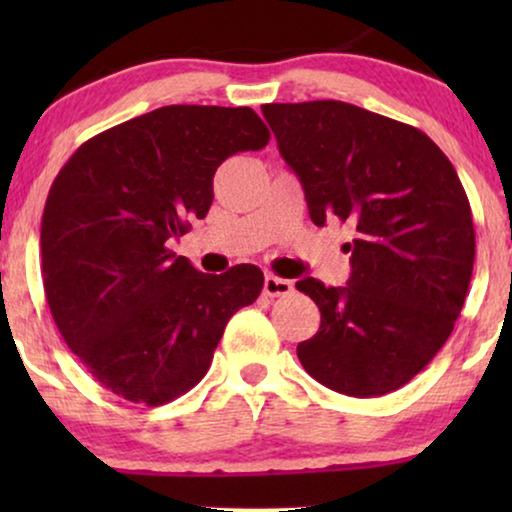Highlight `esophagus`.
Masks as SVG:
<instances>
[{
	"label": "esophagus",
	"mask_w": 512,
	"mask_h": 512,
	"mask_svg": "<svg viewBox=\"0 0 512 512\" xmlns=\"http://www.w3.org/2000/svg\"><path fill=\"white\" fill-rule=\"evenodd\" d=\"M293 291V284L289 279H282V277H275V275H268L263 282V293L270 298H279V296H289Z\"/></svg>",
	"instance_id": "34e87169"
}]
</instances>
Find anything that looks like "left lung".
<instances>
[{
  "mask_svg": "<svg viewBox=\"0 0 512 512\" xmlns=\"http://www.w3.org/2000/svg\"><path fill=\"white\" fill-rule=\"evenodd\" d=\"M310 219L354 230L347 286L296 282L321 326L298 359L338 394L384 396L440 352L473 275L471 205L450 160L422 130L338 100L263 104Z\"/></svg>",
  "mask_w": 512,
  "mask_h": 512,
  "instance_id": "1",
  "label": "left lung"
}]
</instances>
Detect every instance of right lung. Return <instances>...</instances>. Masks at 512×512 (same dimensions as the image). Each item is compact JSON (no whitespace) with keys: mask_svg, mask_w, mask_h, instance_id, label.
Instances as JSON below:
<instances>
[{"mask_svg":"<svg viewBox=\"0 0 512 512\" xmlns=\"http://www.w3.org/2000/svg\"><path fill=\"white\" fill-rule=\"evenodd\" d=\"M268 139L249 107L172 104L88 139L58 172L41 219L44 291L104 389L146 405L186 394L228 319L258 298L256 265L205 275L167 244L207 216L216 167Z\"/></svg>","mask_w":512,"mask_h":512,"instance_id":"obj_1","label":"right lung"}]
</instances>
